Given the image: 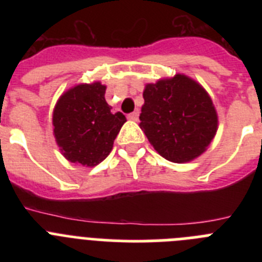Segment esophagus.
I'll list each match as a JSON object with an SVG mask.
<instances>
[{
  "label": "esophagus",
  "instance_id": "1",
  "mask_svg": "<svg viewBox=\"0 0 262 262\" xmlns=\"http://www.w3.org/2000/svg\"><path fill=\"white\" fill-rule=\"evenodd\" d=\"M128 118L129 120H134V122H136V120L139 119V111H134V113H131V114H128Z\"/></svg>",
  "mask_w": 262,
  "mask_h": 262
}]
</instances>
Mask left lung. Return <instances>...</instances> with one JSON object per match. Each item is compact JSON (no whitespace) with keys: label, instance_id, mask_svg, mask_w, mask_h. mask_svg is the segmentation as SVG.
<instances>
[{"label":"left lung","instance_id":"obj_1","mask_svg":"<svg viewBox=\"0 0 262 262\" xmlns=\"http://www.w3.org/2000/svg\"><path fill=\"white\" fill-rule=\"evenodd\" d=\"M140 128L157 154L172 163L193 161L217 129V113L205 88L186 75L160 78L143 92Z\"/></svg>","mask_w":262,"mask_h":262}]
</instances>
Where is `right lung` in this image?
I'll use <instances>...</instances> for the list:
<instances>
[{
  "mask_svg": "<svg viewBox=\"0 0 262 262\" xmlns=\"http://www.w3.org/2000/svg\"><path fill=\"white\" fill-rule=\"evenodd\" d=\"M99 81L78 84L57 99L52 114L53 136L62 156L84 166H96L108 156L120 128L122 113H113Z\"/></svg>",
  "mask_w": 262,
  "mask_h": 262,
  "instance_id": "add662e5",
  "label": "right lung"
}]
</instances>
